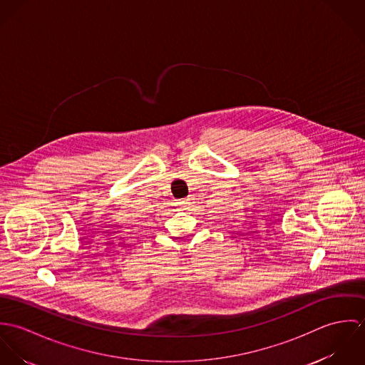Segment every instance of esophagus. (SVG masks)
I'll list each match as a JSON object with an SVG mask.
<instances>
[{
  "label": "esophagus",
  "instance_id": "34e87169",
  "mask_svg": "<svg viewBox=\"0 0 365 365\" xmlns=\"http://www.w3.org/2000/svg\"><path fill=\"white\" fill-rule=\"evenodd\" d=\"M190 204H191V202H190V200H188V198H187V200H184V201L177 202V205H178V210H185Z\"/></svg>",
  "mask_w": 365,
  "mask_h": 365
}]
</instances>
